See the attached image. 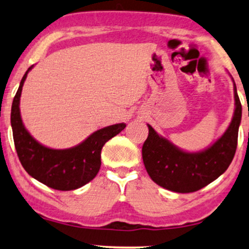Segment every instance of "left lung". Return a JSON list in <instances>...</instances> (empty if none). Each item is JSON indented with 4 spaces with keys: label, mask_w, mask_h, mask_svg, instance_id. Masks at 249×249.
Wrapping results in <instances>:
<instances>
[{
    "label": "left lung",
    "mask_w": 249,
    "mask_h": 249,
    "mask_svg": "<svg viewBox=\"0 0 249 249\" xmlns=\"http://www.w3.org/2000/svg\"><path fill=\"white\" fill-rule=\"evenodd\" d=\"M234 109L228 130L211 147L187 152L157 134L148 124L149 134L142 147V159L151 180L167 190L188 194L206 187L228 170L236 154L241 122V104L234 84Z\"/></svg>",
    "instance_id": "obj_1"
}]
</instances>
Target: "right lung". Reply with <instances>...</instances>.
I'll list each match as a JSON object with an SVG mask.
<instances>
[{"mask_svg": "<svg viewBox=\"0 0 249 249\" xmlns=\"http://www.w3.org/2000/svg\"><path fill=\"white\" fill-rule=\"evenodd\" d=\"M29 67L22 77L11 108L13 141L25 171L41 183L55 190H75L93 180L101 166V149L124 130V123L92 133L82 143L69 149H51L35 140L26 130L20 116V95Z\"/></svg>", "mask_w": 249, "mask_h": 249, "instance_id": "right-lung-1", "label": "right lung"}]
</instances>
